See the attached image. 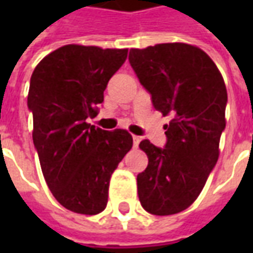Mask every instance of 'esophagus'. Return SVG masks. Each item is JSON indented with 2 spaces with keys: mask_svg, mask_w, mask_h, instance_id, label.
Returning a JSON list of instances; mask_svg holds the SVG:
<instances>
[{
  "mask_svg": "<svg viewBox=\"0 0 253 253\" xmlns=\"http://www.w3.org/2000/svg\"><path fill=\"white\" fill-rule=\"evenodd\" d=\"M132 142H134V148H138V145H139V142H141V137L134 135V137H132Z\"/></svg>",
  "mask_w": 253,
  "mask_h": 253,
  "instance_id": "1",
  "label": "esophagus"
}]
</instances>
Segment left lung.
I'll return each mask as SVG.
<instances>
[{
	"label": "left lung",
	"mask_w": 253,
	"mask_h": 253,
	"mask_svg": "<svg viewBox=\"0 0 253 253\" xmlns=\"http://www.w3.org/2000/svg\"><path fill=\"white\" fill-rule=\"evenodd\" d=\"M128 61L154 108L172 116L164 148L139 143L149 159L137 176L139 202L154 215L176 214L195 202L217 164L226 86L211 58L186 43L131 48Z\"/></svg>",
	"instance_id": "8db88e82"
}]
</instances>
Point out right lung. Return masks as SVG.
Segmentation results:
<instances>
[{
  "label": "right lung",
  "mask_w": 253,
  "mask_h": 253,
  "mask_svg": "<svg viewBox=\"0 0 253 253\" xmlns=\"http://www.w3.org/2000/svg\"><path fill=\"white\" fill-rule=\"evenodd\" d=\"M126 58L127 48L67 44L32 73L34 145L47 186L70 211L94 215L104 210L111 175L132 148L126 130L107 131L86 123L97 115L107 84Z\"/></svg>",
  "instance_id": "add662e5"
}]
</instances>
